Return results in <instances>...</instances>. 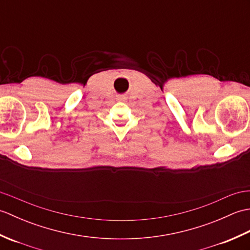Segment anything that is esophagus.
I'll use <instances>...</instances> for the list:
<instances>
[{
  "label": "esophagus",
  "mask_w": 250,
  "mask_h": 250,
  "mask_svg": "<svg viewBox=\"0 0 250 250\" xmlns=\"http://www.w3.org/2000/svg\"><path fill=\"white\" fill-rule=\"evenodd\" d=\"M118 100H119V101H125V97H120V98H118Z\"/></svg>",
  "instance_id": "obj_1"
}]
</instances>
